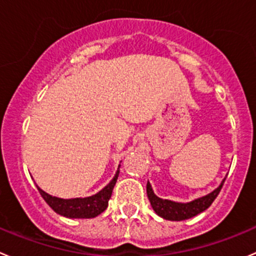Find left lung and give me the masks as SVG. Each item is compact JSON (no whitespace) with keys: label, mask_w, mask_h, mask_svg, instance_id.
<instances>
[{"label":"left lung","mask_w":256,"mask_h":256,"mask_svg":"<svg viewBox=\"0 0 256 256\" xmlns=\"http://www.w3.org/2000/svg\"><path fill=\"white\" fill-rule=\"evenodd\" d=\"M224 182L225 178L222 181L219 188L212 191L210 194L199 198V199L192 200L190 202H171V200L161 199V198L156 196L154 194L150 182H148V185H146V192H148V198L150 200V204L152 206L154 212L158 216L164 218L165 220H171V222H181V220L190 219V218H194L198 214H200V212H205L212 204V202L216 199Z\"/></svg>","instance_id":"left-lung-1"}]
</instances>
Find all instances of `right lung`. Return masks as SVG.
Returning <instances> with one entry per match:
<instances>
[{
	"instance_id": "1",
	"label": "right lung",
	"mask_w": 256,
	"mask_h": 256,
	"mask_svg": "<svg viewBox=\"0 0 256 256\" xmlns=\"http://www.w3.org/2000/svg\"><path fill=\"white\" fill-rule=\"evenodd\" d=\"M118 172H120V166H118L115 176H114V178L110 181L108 185H106L102 190L98 191V194L92 195V196L84 198V199L82 198L60 199V198L52 196V195L44 192L38 186H37V188H38L40 194L44 198V202L57 214L70 218V219H91V218L100 215L108 208V200H110L111 195H112L114 186H115L116 181H118Z\"/></svg>"
}]
</instances>
